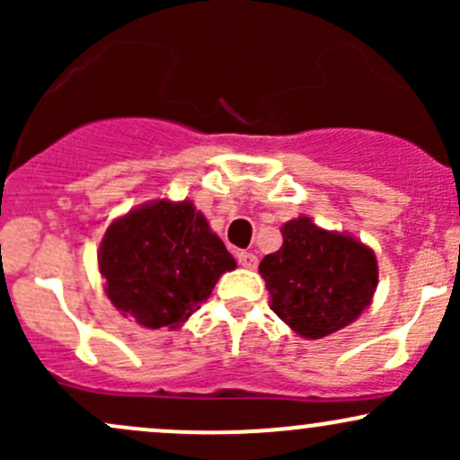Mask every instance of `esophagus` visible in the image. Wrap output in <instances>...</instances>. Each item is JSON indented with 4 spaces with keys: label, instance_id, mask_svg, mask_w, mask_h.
<instances>
[{
    "label": "esophagus",
    "instance_id": "esophagus-1",
    "mask_svg": "<svg viewBox=\"0 0 460 460\" xmlns=\"http://www.w3.org/2000/svg\"><path fill=\"white\" fill-rule=\"evenodd\" d=\"M237 263H240L242 268H246V270H255L257 268V257L252 255V252H237Z\"/></svg>",
    "mask_w": 460,
    "mask_h": 460
}]
</instances>
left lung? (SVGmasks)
Instances as JSON below:
<instances>
[{
  "instance_id": "obj_1",
  "label": "left lung",
  "mask_w": 460,
  "mask_h": 460,
  "mask_svg": "<svg viewBox=\"0 0 460 460\" xmlns=\"http://www.w3.org/2000/svg\"><path fill=\"white\" fill-rule=\"evenodd\" d=\"M281 234L283 246L260 263L274 314L307 340L355 322L376 292L372 248L348 234L322 229L307 216L285 223Z\"/></svg>"
}]
</instances>
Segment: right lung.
<instances>
[{"label":"right lung","instance_id":"1","mask_svg":"<svg viewBox=\"0 0 460 460\" xmlns=\"http://www.w3.org/2000/svg\"><path fill=\"white\" fill-rule=\"evenodd\" d=\"M235 260L192 200H151L116 218L99 246L105 294L145 329H179Z\"/></svg>","mask_w":460,"mask_h":460}]
</instances>
